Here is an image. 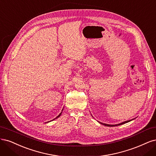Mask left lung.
<instances>
[{
  "instance_id": "obj_1",
  "label": "left lung",
  "mask_w": 156,
  "mask_h": 156,
  "mask_svg": "<svg viewBox=\"0 0 156 156\" xmlns=\"http://www.w3.org/2000/svg\"><path fill=\"white\" fill-rule=\"evenodd\" d=\"M133 119H133L132 120H126V121H124V122H122V123H120V124H105V123H102V122H98L100 124H101L104 126H110V127H112V126H119V125H122V124H124L125 123H127V122H129L130 121H132V120H133Z\"/></svg>"
}]
</instances>
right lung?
<instances>
[{
	"label": "right lung",
	"instance_id": "add662e5",
	"mask_svg": "<svg viewBox=\"0 0 156 156\" xmlns=\"http://www.w3.org/2000/svg\"><path fill=\"white\" fill-rule=\"evenodd\" d=\"M63 109H62V112H61V113H59V115H58V116H57V117H56V118H55V119H53V120H54V119H57V118H58V117H60V115H62V112H63ZM49 122H50V121H49Z\"/></svg>",
	"mask_w": 156,
	"mask_h": 156
}]
</instances>
